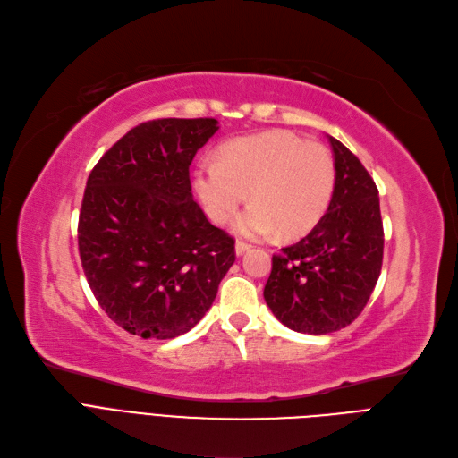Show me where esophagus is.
Returning <instances> with one entry per match:
<instances>
[{
	"instance_id": "esophagus-1",
	"label": "esophagus",
	"mask_w": 458,
	"mask_h": 458,
	"mask_svg": "<svg viewBox=\"0 0 458 458\" xmlns=\"http://www.w3.org/2000/svg\"><path fill=\"white\" fill-rule=\"evenodd\" d=\"M251 246L248 244V242H242V241H236V244H234V251H236V256H242L244 251H248Z\"/></svg>"
}]
</instances>
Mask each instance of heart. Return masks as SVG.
Returning <instances> with one entry per match:
<instances>
[{"label":"heart","instance_id":"1","mask_svg":"<svg viewBox=\"0 0 458 458\" xmlns=\"http://www.w3.org/2000/svg\"><path fill=\"white\" fill-rule=\"evenodd\" d=\"M195 191L204 212L224 225L250 207L234 229L246 236L280 231L295 239L317 225L335 191V163L326 146L286 131H269L229 141L219 161H202L195 170Z\"/></svg>","mask_w":458,"mask_h":458}]
</instances>
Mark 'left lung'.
<instances>
[{
    "label": "left lung",
    "instance_id": "1",
    "mask_svg": "<svg viewBox=\"0 0 458 458\" xmlns=\"http://www.w3.org/2000/svg\"><path fill=\"white\" fill-rule=\"evenodd\" d=\"M335 191L327 212L301 241L273 256L263 297L293 331L324 335L352 324L381 275L385 233L379 191L358 157L327 136Z\"/></svg>",
    "mask_w": 458,
    "mask_h": 458
}]
</instances>
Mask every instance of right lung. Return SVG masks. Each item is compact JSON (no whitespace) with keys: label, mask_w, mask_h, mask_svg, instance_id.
Returning a JSON list of instances; mask_svg holds the SVG:
<instances>
[{"label":"right lung","mask_w":458,"mask_h":458,"mask_svg":"<svg viewBox=\"0 0 458 458\" xmlns=\"http://www.w3.org/2000/svg\"><path fill=\"white\" fill-rule=\"evenodd\" d=\"M216 119L141 123L87 180L77 241L98 305L144 339H174L212 307L234 263V239L193 200L189 165Z\"/></svg>","instance_id":"right-lung-1"}]
</instances>
